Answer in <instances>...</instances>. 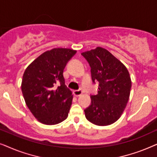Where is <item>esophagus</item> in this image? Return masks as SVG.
Here are the masks:
<instances>
[{
  "instance_id": "1",
  "label": "esophagus",
  "mask_w": 157,
  "mask_h": 157,
  "mask_svg": "<svg viewBox=\"0 0 157 157\" xmlns=\"http://www.w3.org/2000/svg\"><path fill=\"white\" fill-rule=\"evenodd\" d=\"M74 96H79L82 95L83 92L81 90H76V91H74Z\"/></svg>"
}]
</instances>
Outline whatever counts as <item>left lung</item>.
Masks as SVG:
<instances>
[{"label": "left lung", "instance_id": "left-lung-1", "mask_svg": "<svg viewBox=\"0 0 157 157\" xmlns=\"http://www.w3.org/2000/svg\"><path fill=\"white\" fill-rule=\"evenodd\" d=\"M81 55L91 66L94 83L98 81V94L84 110L86 118L97 126L112 124L121 117L130 96L132 80L127 68L108 50L101 47Z\"/></svg>", "mask_w": 157, "mask_h": 157}]
</instances>
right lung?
<instances>
[{"instance_id": "add662e5", "label": "right lung", "mask_w": 157, "mask_h": 157, "mask_svg": "<svg viewBox=\"0 0 157 157\" xmlns=\"http://www.w3.org/2000/svg\"><path fill=\"white\" fill-rule=\"evenodd\" d=\"M76 53L70 48H53L36 58L25 70L21 83L23 98L40 123L54 125L68 117L73 95L65 85L63 74ZM56 83L60 84L59 87Z\"/></svg>"}]
</instances>
